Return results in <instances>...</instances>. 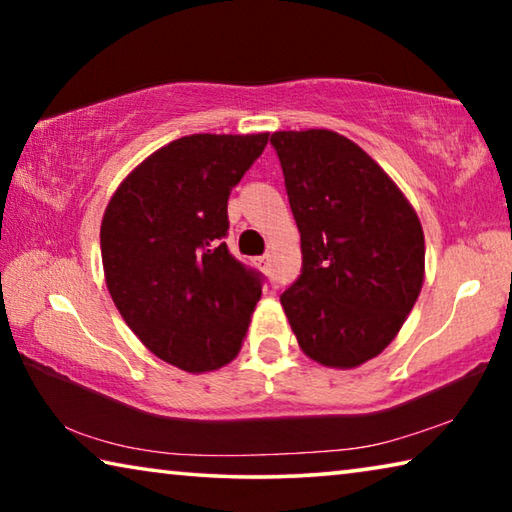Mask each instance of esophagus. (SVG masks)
Instances as JSON below:
<instances>
[{
  "instance_id": "obj_1",
  "label": "esophagus",
  "mask_w": 512,
  "mask_h": 512,
  "mask_svg": "<svg viewBox=\"0 0 512 512\" xmlns=\"http://www.w3.org/2000/svg\"><path fill=\"white\" fill-rule=\"evenodd\" d=\"M268 262H271V257H268V255L257 257V266L262 268V271H268Z\"/></svg>"
}]
</instances>
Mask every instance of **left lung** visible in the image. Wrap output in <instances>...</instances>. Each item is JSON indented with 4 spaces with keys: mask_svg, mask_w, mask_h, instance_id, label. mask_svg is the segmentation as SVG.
I'll return each instance as SVG.
<instances>
[{
    "mask_svg": "<svg viewBox=\"0 0 512 512\" xmlns=\"http://www.w3.org/2000/svg\"><path fill=\"white\" fill-rule=\"evenodd\" d=\"M300 230L302 273L282 293L300 350L357 368L386 350L424 282L418 214L370 155L325 128L271 135Z\"/></svg>",
    "mask_w": 512,
    "mask_h": 512,
    "instance_id": "left-lung-1",
    "label": "left lung"
}]
</instances>
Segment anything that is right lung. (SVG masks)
Returning a JSON list of instances; mask_svg holds the SVG:
<instances>
[{
	"label": "right lung",
	"mask_w": 512,
	"mask_h": 512,
	"mask_svg": "<svg viewBox=\"0 0 512 512\" xmlns=\"http://www.w3.org/2000/svg\"><path fill=\"white\" fill-rule=\"evenodd\" d=\"M257 135H187L151 153L112 194L101 259L112 302L146 348L187 372L230 363L262 275L230 255L228 198L264 146Z\"/></svg>",
	"instance_id": "1"
}]
</instances>
